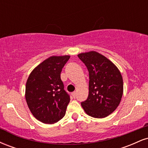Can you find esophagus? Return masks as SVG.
I'll return each instance as SVG.
<instances>
[{"label": "esophagus", "instance_id": "esophagus-1", "mask_svg": "<svg viewBox=\"0 0 148 148\" xmlns=\"http://www.w3.org/2000/svg\"><path fill=\"white\" fill-rule=\"evenodd\" d=\"M72 97L74 98L76 97V92H74L72 93Z\"/></svg>", "mask_w": 148, "mask_h": 148}]
</instances>
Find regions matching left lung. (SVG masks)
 Instances as JSON below:
<instances>
[{
  "label": "left lung",
  "mask_w": 148,
  "mask_h": 148,
  "mask_svg": "<svg viewBox=\"0 0 148 148\" xmlns=\"http://www.w3.org/2000/svg\"><path fill=\"white\" fill-rule=\"evenodd\" d=\"M79 59L89 72V94L81 102L86 113L95 118L111 114L120 104L123 94V80L118 67L96 51L81 53Z\"/></svg>",
  "instance_id": "left-lung-1"
}]
</instances>
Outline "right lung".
<instances>
[{
  "instance_id": "obj_1",
  "label": "right lung",
  "mask_w": 148,
  "mask_h": 148,
  "mask_svg": "<svg viewBox=\"0 0 148 148\" xmlns=\"http://www.w3.org/2000/svg\"><path fill=\"white\" fill-rule=\"evenodd\" d=\"M69 56H51L32 71L25 85V100L37 120L53 124L65 115L70 101L64 90L60 73Z\"/></svg>"
}]
</instances>
